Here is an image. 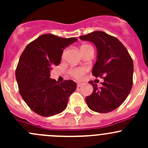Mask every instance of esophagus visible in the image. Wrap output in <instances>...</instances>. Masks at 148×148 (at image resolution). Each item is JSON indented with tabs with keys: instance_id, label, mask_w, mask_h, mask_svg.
<instances>
[{
	"instance_id": "1",
	"label": "esophagus",
	"mask_w": 148,
	"mask_h": 148,
	"mask_svg": "<svg viewBox=\"0 0 148 148\" xmlns=\"http://www.w3.org/2000/svg\"><path fill=\"white\" fill-rule=\"evenodd\" d=\"M83 84L82 83H80V82H78L77 83V87H80V86H82Z\"/></svg>"
}]
</instances>
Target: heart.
Segmentation results:
<instances>
[{
  "label": "heart",
  "instance_id": "heart-1",
  "mask_svg": "<svg viewBox=\"0 0 148 148\" xmlns=\"http://www.w3.org/2000/svg\"><path fill=\"white\" fill-rule=\"evenodd\" d=\"M89 46V45H83L81 46V49L83 48ZM86 71V68L85 67H79V68H74L71 69L70 70V74L73 77L76 79H80L84 75L85 72Z\"/></svg>",
  "mask_w": 148,
  "mask_h": 148
}]
</instances>
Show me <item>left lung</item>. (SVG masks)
I'll list each match as a JSON object with an SVG mask.
<instances>
[{"label":"left lung","instance_id":"left-lung-1","mask_svg":"<svg viewBox=\"0 0 148 148\" xmlns=\"http://www.w3.org/2000/svg\"><path fill=\"white\" fill-rule=\"evenodd\" d=\"M97 48V61L92 69L95 77H104L102 86L89 82L93 92L86 97L92 111L107 113L119 107L130 92L133 77V62L126 48L117 38L100 31L79 36Z\"/></svg>","mask_w":148,"mask_h":148}]
</instances>
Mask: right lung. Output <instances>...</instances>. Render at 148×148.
I'll return each instance as SVG.
<instances>
[{
    "mask_svg": "<svg viewBox=\"0 0 148 148\" xmlns=\"http://www.w3.org/2000/svg\"><path fill=\"white\" fill-rule=\"evenodd\" d=\"M77 41L43 34L28 44L16 70L19 92L32 111L43 117H51L66 108L69 97L77 89L72 80L59 83L50 78L52 66H58L64 50Z\"/></svg>",
    "mask_w": 148,
    "mask_h": 148,
    "instance_id": "right-lung-1",
    "label": "right lung"
}]
</instances>
